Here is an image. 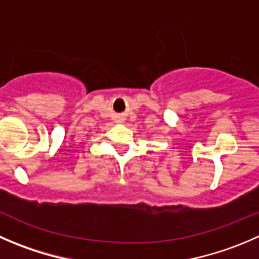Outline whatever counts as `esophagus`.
I'll return each mask as SVG.
<instances>
[{
  "mask_svg": "<svg viewBox=\"0 0 259 259\" xmlns=\"http://www.w3.org/2000/svg\"><path fill=\"white\" fill-rule=\"evenodd\" d=\"M116 121H117V122H122V121H124V120H122V117H120V116H117V119H116Z\"/></svg>",
  "mask_w": 259,
  "mask_h": 259,
  "instance_id": "obj_1",
  "label": "esophagus"
}]
</instances>
